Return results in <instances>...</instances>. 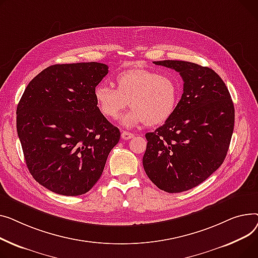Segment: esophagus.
Listing matches in <instances>:
<instances>
[{"instance_id": "1", "label": "esophagus", "mask_w": 258, "mask_h": 258, "mask_svg": "<svg viewBox=\"0 0 258 258\" xmlns=\"http://www.w3.org/2000/svg\"><path fill=\"white\" fill-rule=\"evenodd\" d=\"M133 136H134V134L131 133V132L122 131V139H123V140H130V139L133 138Z\"/></svg>"}]
</instances>
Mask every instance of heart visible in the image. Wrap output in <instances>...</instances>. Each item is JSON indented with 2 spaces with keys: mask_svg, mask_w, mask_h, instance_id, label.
<instances>
[{
  "mask_svg": "<svg viewBox=\"0 0 258 258\" xmlns=\"http://www.w3.org/2000/svg\"><path fill=\"white\" fill-rule=\"evenodd\" d=\"M115 89L99 84L94 97L100 112L115 119L128 106L132 109L124 115L122 124L133 127L144 123L157 126L166 122L175 112L180 99L178 80L169 74L148 69H130L115 77Z\"/></svg>",
  "mask_w": 258,
  "mask_h": 258,
  "instance_id": "heart-1",
  "label": "heart"
}]
</instances>
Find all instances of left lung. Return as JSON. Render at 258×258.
Returning <instances> with one entry per match:
<instances>
[{"mask_svg":"<svg viewBox=\"0 0 258 258\" xmlns=\"http://www.w3.org/2000/svg\"><path fill=\"white\" fill-rule=\"evenodd\" d=\"M180 74L183 94L173 115L148 141L143 165L150 180L166 192L202 183L223 163L234 127V106L220 76L181 60L154 61Z\"/></svg>","mask_w":258,"mask_h":258,"instance_id":"left-lung-1","label":"left lung"}]
</instances>
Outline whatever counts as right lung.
<instances>
[{
	"label": "right lung",
	"instance_id": "add662e5",
	"mask_svg": "<svg viewBox=\"0 0 258 258\" xmlns=\"http://www.w3.org/2000/svg\"><path fill=\"white\" fill-rule=\"evenodd\" d=\"M107 73L99 62L54 64L30 81L19 102L17 129L28 170L53 192H87L119 141L94 97Z\"/></svg>",
	"mask_w": 258,
	"mask_h": 258
}]
</instances>
